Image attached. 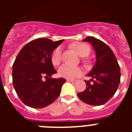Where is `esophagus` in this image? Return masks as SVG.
<instances>
[{"mask_svg": "<svg viewBox=\"0 0 132 132\" xmlns=\"http://www.w3.org/2000/svg\"><path fill=\"white\" fill-rule=\"evenodd\" d=\"M67 82H75V80H73V79H67Z\"/></svg>", "mask_w": 132, "mask_h": 132, "instance_id": "1", "label": "esophagus"}]
</instances>
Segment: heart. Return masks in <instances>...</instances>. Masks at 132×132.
<instances>
[{"label": "heart", "instance_id": "obj_1", "mask_svg": "<svg viewBox=\"0 0 132 132\" xmlns=\"http://www.w3.org/2000/svg\"><path fill=\"white\" fill-rule=\"evenodd\" d=\"M74 50L77 52L79 55L86 57L88 55L90 52V48L87 44L81 42H76L72 45ZM62 59V48L59 47H56L51 55V61L53 65L57 66L59 65ZM82 69L79 67H73L67 64H64L59 67L58 70L59 75L61 77L67 79H75L79 77L82 74Z\"/></svg>", "mask_w": 132, "mask_h": 132}]
</instances>
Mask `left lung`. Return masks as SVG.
Returning <instances> with one entry per match:
<instances>
[{"label":"left lung","mask_w":132,"mask_h":132,"mask_svg":"<svg viewBox=\"0 0 132 132\" xmlns=\"http://www.w3.org/2000/svg\"><path fill=\"white\" fill-rule=\"evenodd\" d=\"M84 42H88L96 52V61L87 76L89 80H85L87 85L83 92L77 96L83 102L93 106L102 105L108 102L116 93L120 82V68L110 47L98 39L88 36Z\"/></svg>","instance_id":"left-lung-1"}]
</instances>
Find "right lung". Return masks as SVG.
<instances>
[{"mask_svg":"<svg viewBox=\"0 0 132 132\" xmlns=\"http://www.w3.org/2000/svg\"><path fill=\"white\" fill-rule=\"evenodd\" d=\"M63 42L38 38L28 43L18 53L12 66V83L19 98L26 106L44 108L59 96L66 80L52 78L57 71L51 55Z\"/></svg>","mask_w":132,"mask_h":132,"instance_id":"obj_1","label":"right lung"}]
</instances>
